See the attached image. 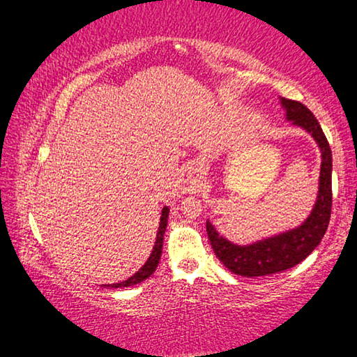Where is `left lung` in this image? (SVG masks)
<instances>
[{
	"label": "left lung",
	"mask_w": 357,
	"mask_h": 357,
	"mask_svg": "<svg viewBox=\"0 0 357 357\" xmlns=\"http://www.w3.org/2000/svg\"><path fill=\"white\" fill-rule=\"evenodd\" d=\"M280 104L285 110L287 121H291L293 126H298L310 134L321 153L317 202L301 225L245 245H239L223 238L209 219L206 220L208 238L217 258L233 274L243 277L269 275L299 264L321 243L331 219L332 153L328 138L317 118L305 105L285 98H280Z\"/></svg>",
	"instance_id": "8db88e82"
}]
</instances>
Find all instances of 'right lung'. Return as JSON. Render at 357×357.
Instances as JSON below:
<instances>
[{"instance_id":"add662e5","label":"right lung","mask_w":357,"mask_h":357,"mask_svg":"<svg viewBox=\"0 0 357 357\" xmlns=\"http://www.w3.org/2000/svg\"><path fill=\"white\" fill-rule=\"evenodd\" d=\"M168 213H170V209L168 206H164L162 209V215H160V222H159V231H157V236H155V243L153 247V252H151L149 258L146 259V263H144L140 269L137 271V273L129 277L128 280L124 282H119V283H108V285H100L104 288H124V287H132V285H137V283H140L143 280H146L148 277L153 275V273L157 268V264L160 261V255H162V245H164V234H165V229H167V222H168Z\"/></svg>"}]
</instances>
